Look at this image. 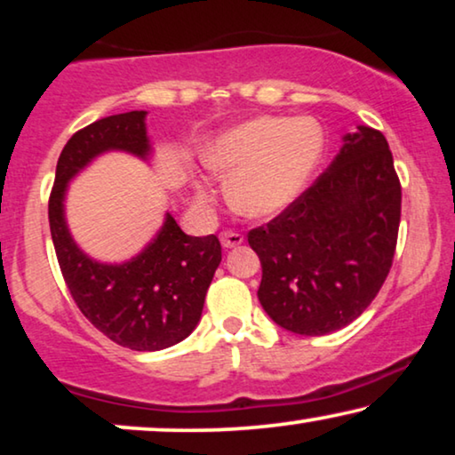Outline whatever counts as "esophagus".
<instances>
[{
  "label": "esophagus",
  "mask_w": 455,
  "mask_h": 455,
  "mask_svg": "<svg viewBox=\"0 0 455 455\" xmlns=\"http://www.w3.org/2000/svg\"><path fill=\"white\" fill-rule=\"evenodd\" d=\"M242 242H244V235L238 232H223L221 234L223 248H235V246H240Z\"/></svg>",
  "instance_id": "esophagus-1"
}]
</instances>
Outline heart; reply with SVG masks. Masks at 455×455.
Wrapping results in <instances>:
<instances>
[{"instance_id":"b5f03b06","label":"heart","mask_w":455,"mask_h":455,"mask_svg":"<svg viewBox=\"0 0 455 455\" xmlns=\"http://www.w3.org/2000/svg\"><path fill=\"white\" fill-rule=\"evenodd\" d=\"M323 132L308 117L263 116L221 134L203 153L204 165L228 180L226 198L240 215L263 220L288 209L319 165ZM198 201L209 190L195 184Z\"/></svg>"}]
</instances>
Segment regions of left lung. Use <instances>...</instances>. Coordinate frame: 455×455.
Wrapping results in <instances>:
<instances>
[{
	"label": "left lung",
	"instance_id": "left-lung-1",
	"mask_svg": "<svg viewBox=\"0 0 455 455\" xmlns=\"http://www.w3.org/2000/svg\"><path fill=\"white\" fill-rule=\"evenodd\" d=\"M402 186L385 136L358 126L331 165L288 209L248 232L265 313L298 335L350 325L394 263Z\"/></svg>",
	"mask_w": 455,
	"mask_h": 455
}]
</instances>
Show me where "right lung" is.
Segmentation results:
<instances>
[{
  "label": "right lung",
  "instance_id": "obj_1",
  "mask_svg": "<svg viewBox=\"0 0 455 455\" xmlns=\"http://www.w3.org/2000/svg\"><path fill=\"white\" fill-rule=\"evenodd\" d=\"M145 117L147 111L103 117L66 142L49 196V228L61 275L80 313L116 344L155 352L188 338L201 321L204 296L221 263L217 235L184 234L167 213L145 251L122 265H108L80 251L64 215L68 182L97 155L126 151L148 157Z\"/></svg>",
  "mask_w": 455,
  "mask_h": 455
}]
</instances>
